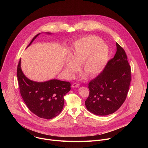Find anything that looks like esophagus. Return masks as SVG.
<instances>
[{
    "mask_svg": "<svg viewBox=\"0 0 148 148\" xmlns=\"http://www.w3.org/2000/svg\"><path fill=\"white\" fill-rule=\"evenodd\" d=\"M79 86V84L78 83H74L72 84V87L73 88H75V87H78Z\"/></svg>",
    "mask_w": 148,
    "mask_h": 148,
    "instance_id": "34e87169",
    "label": "esophagus"
}]
</instances>
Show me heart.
I'll use <instances>...</instances> for the list:
<instances>
[{
  "instance_id": "obj_1",
  "label": "heart",
  "mask_w": 148,
  "mask_h": 148,
  "mask_svg": "<svg viewBox=\"0 0 148 148\" xmlns=\"http://www.w3.org/2000/svg\"><path fill=\"white\" fill-rule=\"evenodd\" d=\"M109 59V49L102 40L95 36H87L77 40L74 45L73 57L66 62L65 70L72 76L78 69V64L90 77L99 74Z\"/></svg>"
}]
</instances>
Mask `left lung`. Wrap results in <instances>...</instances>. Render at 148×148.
Here are the masks:
<instances>
[{
	"label": "left lung",
	"instance_id": "obj_1",
	"mask_svg": "<svg viewBox=\"0 0 148 148\" xmlns=\"http://www.w3.org/2000/svg\"><path fill=\"white\" fill-rule=\"evenodd\" d=\"M116 52L102 72L88 84L85 101L91 113L105 116L117 111L126 99L131 81V66L125 50L117 43Z\"/></svg>",
	"mask_w": 148,
	"mask_h": 148
}]
</instances>
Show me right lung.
Returning <instances> with one entry per match:
<instances>
[{"mask_svg":"<svg viewBox=\"0 0 148 148\" xmlns=\"http://www.w3.org/2000/svg\"><path fill=\"white\" fill-rule=\"evenodd\" d=\"M40 34L33 37L27 47ZM17 76L20 94L31 112L46 119H52L60 114L64 106V96L71 90L70 82L55 79L45 82L32 81L25 75L21 69V60L17 66Z\"/></svg>","mask_w":148,"mask_h":148,"instance_id":"right-lung-1","label":"right lung"}]
</instances>
